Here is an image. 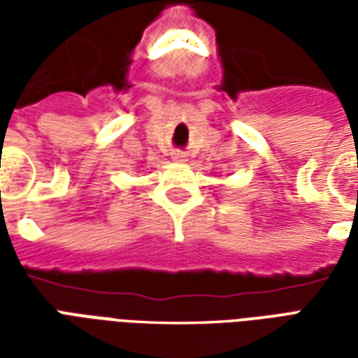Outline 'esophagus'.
Listing matches in <instances>:
<instances>
[{"mask_svg": "<svg viewBox=\"0 0 358 358\" xmlns=\"http://www.w3.org/2000/svg\"><path fill=\"white\" fill-rule=\"evenodd\" d=\"M184 157H186V155H176L174 159H176V161H184Z\"/></svg>", "mask_w": 358, "mask_h": 358, "instance_id": "esophagus-1", "label": "esophagus"}]
</instances>
